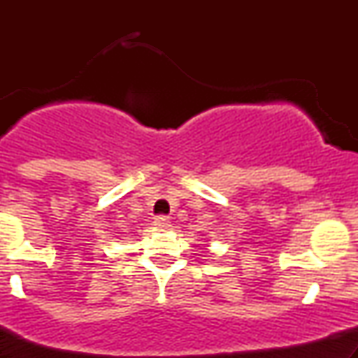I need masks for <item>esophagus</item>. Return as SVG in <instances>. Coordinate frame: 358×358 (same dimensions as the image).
<instances>
[{
    "instance_id": "obj_1",
    "label": "esophagus",
    "mask_w": 358,
    "mask_h": 358,
    "mask_svg": "<svg viewBox=\"0 0 358 358\" xmlns=\"http://www.w3.org/2000/svg\"><path fill=\"white\" fill-rule=\"evenodd\" d=\"M153 224H155V227H156V229H162V231H165V229L170 227L171 222H170V219H168V217H165V215H159V217H156Z\"/></svg>"
}]
</instances>
